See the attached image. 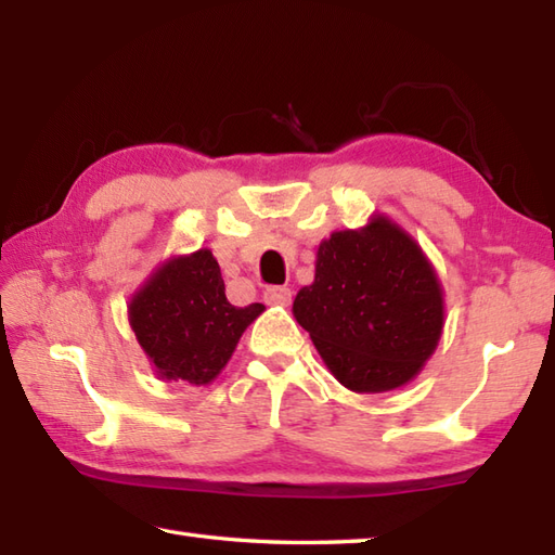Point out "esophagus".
<instances>
[{
    "label": "esophagus",
    "instance_id": "esophagus-1",
    "mask_svg": "<svg viewBox=\"0 0 555 555\" xmlns=\"http://www.w3.org/2000/svg\"><path fill=\"white\" fill-rule=\"evenodd\" d=\"M267 305H288L291 302V288L288 286H269L264 291Z\"/></svg>",
    "mask_w": 555,
    "mask_h": 555
}]
</instances>
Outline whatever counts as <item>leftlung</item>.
I'll list each match as a JSON object with an SVG mask.
<instances>
[{"label": "left lung", "instance_id": "obj_1", "mask_svg": "<svg viewBox=\"0 0 555 555\" xmlns=\"http://www.w3.org/2000/svg\"><path fill=\"white\" fill-rule=\"evenodd\" d=\"M293 314L350 391L403 386L439 344L443 298L427 257L396 223L372 219L320 245L314 284Z\"/></svg>", "mask_w": 555, "mask_h": 555}]
</instances>
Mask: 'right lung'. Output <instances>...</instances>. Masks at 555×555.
Segmentation results:
<instances>
[{"label":"right lung","mask_w":555,"mask_h":555,"mask_svg":"<svg viewBox=\"0 0 555 555\" xmlns=\"http://www.w3.org/2000/svg\"><path fill=\"white\" fill-rule=\"evenodd\" d=\"M262 310V302L231 305L217 259L197 250L164 264L131 300L128 314L162 379L203 386L227 367L247 324Z\"/></svg>","instance_id":"1"}]
</instances>
